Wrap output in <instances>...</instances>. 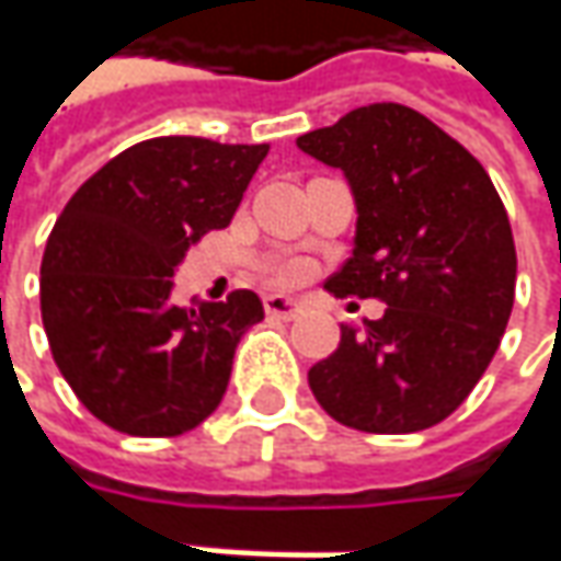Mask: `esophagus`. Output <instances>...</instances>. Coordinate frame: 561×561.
Instances as JSON below:
<instances>
[{
  "mask_svg": "<svg viewBox=\"0 0 561 561\" xmlns=\"http://www.w3.org/2000/svg\"><path fill=\"white\" fill-rule=\"evenodd\" d=\"M263 310H266V317L270 319H282V322H291V319H298L300 313H304L298 300L276 298V295H270V298L263 300Z\"/></svg>",
  "mask_w": 561,
  "mask_h": 561,
  "instance_id": "1",
  "label": "esophagus"
}]
</instances>
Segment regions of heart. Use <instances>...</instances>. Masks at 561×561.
<instances>
[{
	"label": "heart",
	"instance_id": "obj_1",
	"mask_svg": "<svg viewBox=\"0 0 561 561\" xmlns=\"http://www.w3.org/2000/svg\"><path fill=\"white\" fill-rule=\"evenodd\" d=\"M298 266H273L270 270V279H273V285H295L298 282Z\"/></svg>",
	"mask_w": 561,
	"mask_h": 561
}]
</instances>
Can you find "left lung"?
<instances>
[{
	"mask_svg": "<svg viewBox=\"0 0 561 561\" xmlns=\"http://www.w3.org/2000/svg\"><path fill=\"white\" fill-rule=\"evenodd\" d=\"M300 151L344 170L354 254L325 288L378 298L366 332L341 325L307 373L319 407L369 435L432 428L491 366L515 300V242L488 170L413 107L376 102L304 133Z\"/></svg>",
	"mask_w": 561,
	"mask_h": 561,
	"instance_id": "left-lung-1",
	"label": "left lung"
}]
</instances>
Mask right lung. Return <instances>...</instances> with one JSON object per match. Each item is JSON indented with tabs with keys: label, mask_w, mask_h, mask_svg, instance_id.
<instances>
[{
	"label": "right lung",
	"mask_w": 561,
	"mask_h": 561,
	"mask_svg": "<svg viewBox=\"0 0 561 561\" xmlns=\"http://www.w3.org/2000/svg\"><path fill=\"white\" fill-rule=\"evenodd\" d=\"M270 146L158 136L111 158L55 220L39 307L51 357L107 428L176 437L220 407L254 291L176 307L173 270L226 229Z\"/></svg>",
	"instance_id": "obj_1"
}]
</instances>
